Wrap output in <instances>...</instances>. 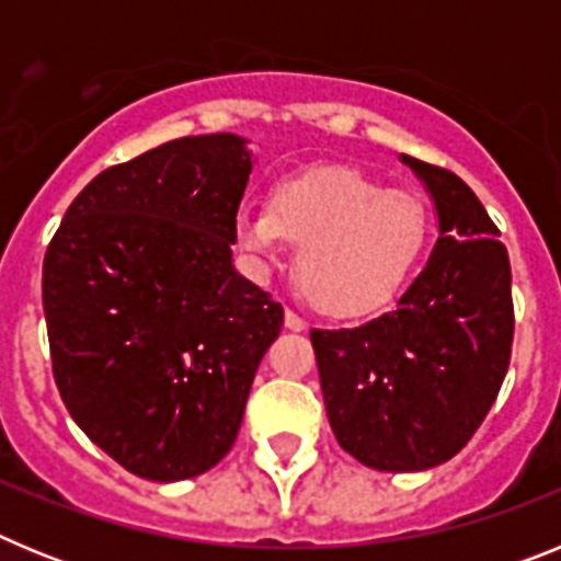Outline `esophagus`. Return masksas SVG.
I'll use <instances>...</instances> for the list:
<instances>
[{"mask_svg": "<svg viewBox=\"0 0 561 561\" xmlns=\"http://www.w3.org/2000/svg\"><path fill=\"white\" fill-rule=\"evenodd\" d=\"M286 329L289 331H306V320L297 311L286 309Z\"/></svg>", "mask_w": 561, "mask_h": 561, "instance_id": "34e87169", "label": "esophagus"}]
</instances>
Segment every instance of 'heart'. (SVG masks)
I'll return each mask as SVG.
<instances>
[{
  "instance_id": "heart-1",
  "label": "heart",
  "mask_w": 561,
  "mask_h": 561,
  "mask_svg": "<svg viewBox=\"0 0 561 561\" xmlns=\"http://www.w3.org/2000/svg\"><path fill=\"white\" fill-rule=\"evenodd\" d=\"M238 244L257 264L297 244V277L311 304L334 317L390 306L427 247V207L356 168L325 165L277 182L266 207H244Z\"/></svg>"
}]
</instances>
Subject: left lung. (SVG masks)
<instances>
[{
  "mask_svg": "<svg viewBox=\"0 0 561 561\" xmlns=\"http://www.w3.org/2000/svg\"><path fill=\"white\" fill-rule=\"evenodd\" d=\"M433 193L438 241L399 306L359 329L311 331L340 447L379 472L455 458L492 410L514 342L500 230L453 171L401 157Z\"/></svg>",
  "mask_w": 561,
  "mask_h": 561,
  "instance_id": "1",
  "label": "left lung"
}]
</instances>
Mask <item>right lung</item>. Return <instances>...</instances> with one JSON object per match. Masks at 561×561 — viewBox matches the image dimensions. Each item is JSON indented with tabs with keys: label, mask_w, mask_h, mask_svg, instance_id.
<instances>
[{
	"label": "right lung",
	"mask_w": 561,
	"mask_h": 561,
	"mask_svg": "<svg viewBox=\"0 0 561 561\" xmlns=\"http://www.w3.org/2000/svg\"><path fill=\"white\" fill-rule=\"evenodd\" d=\"M252 160L236 134L180 137L106 168L44 255L58 393L137 478H196L236 444L284 309L232 270Z\"/></svg>",
	"instance_id": "right-lung-1"
}]
</instances>
